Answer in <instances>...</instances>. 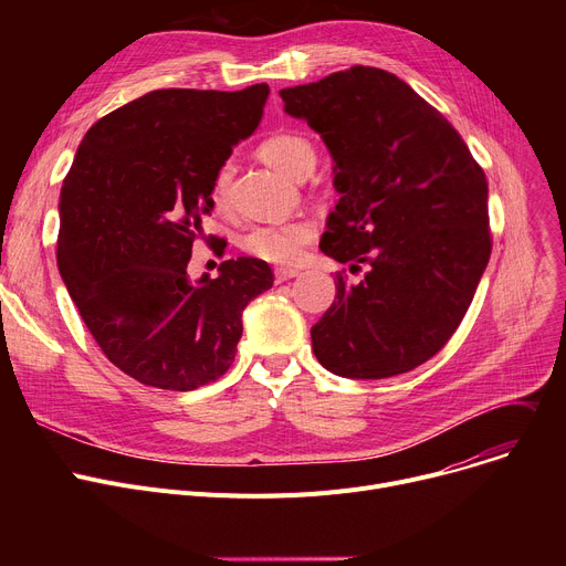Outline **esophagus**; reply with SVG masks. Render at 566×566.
Returning <instances> with one entry per match:
<instances>
[{
  "mask_svg": "<svg viewBox=\"0 0 566 566\" xmlns=\"http://www.w3.org/2000/svg\"><path fill=\"white\" fill-rule=\"evenodd\" d=\"M298 275H301V271H295V268H275V282L277 284L298 277Z\"/></svg>",
  "mask_w": 566,
  "mask_h": 566,
  "instance_id": "esophagus-1",
  "label": "esophagus"
}]
</instances>
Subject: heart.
Masks as SVG:
<instances>
[{"label":"heart","mask_w":566,"mask_h":566,"mask_svg":"<svg viewBox=\"0 0 566 566\" xmlns=\"http://www.w3.org/2000/svg\"><path fill=\"white\" fill-rule=\"evenodd\" d=\"M259 156L275 167L277 171L286 176L298 178L305 171H312L316 163V151L298 133H273L268 135L259 144ZM231 178H233V165L224 163L216 178H213V201L218 208H227L229 195H231ZM316 235V222L310 218H295L286 222H273V224H259L254 227L243 241V248L268 263L277 265H293L298 263L305 248L312 243Z\"/></svg>","instance_id":"1"}]
</instances>
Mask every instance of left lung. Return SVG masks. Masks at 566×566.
Instances as JSON below:
<instances>
[{
  "label": "left lung",
  "mask_w": 566,
  "mask_h": 566,
  "mask_svg": "<svg viewBox=\"0 0 566 566\" xmlns=\"http://www.w3.org/2000/svg\"><path fill=\"white\" fill-rule=\"evenodd\" d=\"M323 137L342 195L321 250L367 273L337 275L312 328L316 360L344 378H390L450 342L491 256L486 174L433 105L395 73L350 66L282 88Z\"/></svg>",
  "instance_id": "obj_1"
}]
</instances>
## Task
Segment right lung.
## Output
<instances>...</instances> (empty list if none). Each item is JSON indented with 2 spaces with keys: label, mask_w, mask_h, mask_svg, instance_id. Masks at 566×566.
Listing matches in <instances>:
<instances>
[{
  "label": "right lung",
  "mask_w": 566,
  "mask_h": 566,
  "mask_svg": "<svg viewBox=\"0 0 566 566\" xmlns=\"http://www.w3.org/2000/svg\"><path fill=\"white\" fill-rule=\"evenodd\" d=\"M268 84L243 92L156 88L86 130L59 199L56 265L105 358L135 380L188 392L235 358L243 310L275 282L238 256L188 277L213 178L254 133ZM218 256L227 241L208 235Z\"/></svg>",
  "instance_id": "add662e5"
}]
</instances>
